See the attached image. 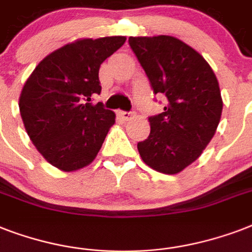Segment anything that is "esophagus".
I'll list each match as a JSON object with an SVG mask.
<instances>
[{
	"mask_svg": "<svg viewBox=\"0 0 252 252\" xmlns=\"http://www.w3.org/2000/svg\"><path fill=\"white\" fill-rule=\"evenodd\" d=\"M118 115L124 120H130L133 118V114L132 112H126V111H118Z\"/></svg>",
	"mask_w": 252,
	"mask_h": 252,
	"instance_id": "obj_1",
	"label": "esophagus"
}]
</instances>
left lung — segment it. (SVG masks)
Masks as SVG:
<instances>
[{
	"instance_id": "8db88e82",
	"label": "left lung",
	"mask_w": 252,
	"mask_h": 252,
	"mask_svg": "<svg viewBox=\"0 0 252 252\" xmlns=\"http://www.w3.org/2000/svg\"><path fill=\"white\" fill-rule=\"evenodd\" d=\"M130 48L154 94L167 98L163 112L149 118L150 134L137 144L142 161L174 175L195 162L211 142L222 114L219 81L197 51L174 36H130Z\"/></svg>"
}]
</instances>
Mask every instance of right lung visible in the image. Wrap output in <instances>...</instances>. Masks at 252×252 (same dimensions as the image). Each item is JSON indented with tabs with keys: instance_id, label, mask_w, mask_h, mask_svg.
<instances>
[{
	"instance_id": "1",
	"label": "right lung",
	"mask_w": 252,
	"mask_h": 252,
	"mask_svg": "<svg viewBox=\"0 0 252 252\" xmlns=\"http://www.w3.org/2000/svg\"><path fill=\"white\" fill-rule=\"evenodd\" d=\"M126 36L78 39L45 56L19 96L26 132L45 161L77 171L94 161L115 114L91 96L100 94L99 68Z\"/></svg>"
}]
</instances>
